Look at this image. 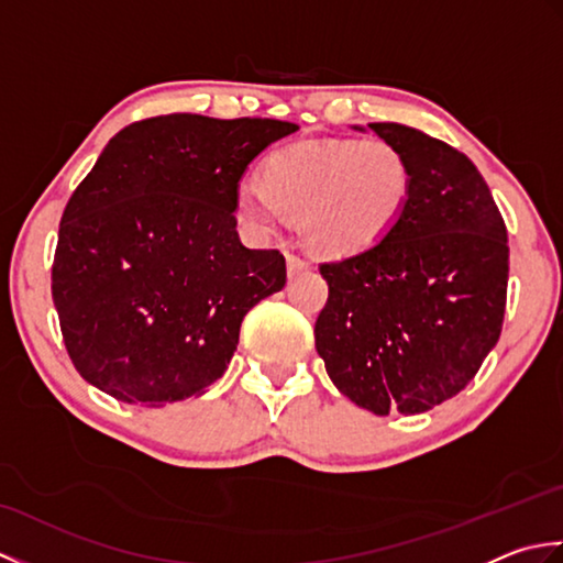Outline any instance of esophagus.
<instances>
[{"instance_id": "esophagus-1", "label": "esophagus", "mask_w": 563, "mask_h": 563, "mask_svg": "<svg viewBox=\"0 0 563 563\" xmlns=\"http://www.w3.org/2000/svg\"><path fill=\"white\" fill-rule=\"evenodd\" d=\"M285 261H288V275H297V273H302L307 268V261H302L300 256H295V254H288V256H285Z\"/></svg>"}]
</instances>
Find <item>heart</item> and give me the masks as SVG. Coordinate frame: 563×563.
I'll return each mask as SVG.
<instances>
[{
	"mask_svg": "<svg viewBox=\"0 0 563 563\" xmlns=\"http://www.w3.org/2000/svg\"><path fill=\"white\" fill-rule=\"evenodd\" d=\"M413 169L387 140H309L275 150L258 178L236 186V210L256 234L285 212L300 214L305 242L319 254L353 256L377 246L404 218Z\"/></svg>",
	"mask_w": 563,
	"mask_h": 563,
	"instance_id": "b5f03b06",
	"label": "heart"
}]
</instances>
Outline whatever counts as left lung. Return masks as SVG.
<instances>
[{
	"mask_svg": "<svg viewBox=\"0 0 563 563\" xmlns=\"http://www.w3.org/2000/svg\"><path fill=\"white\" fill-rule=\"evenodd\" d=\"M369 130L409 159L413 194L377 246L321 263L329 300L314 341L353 404L411 416L460 394L498 343L508 232L470 157L409 125Z\"/></svg>",
	"mask_w": 563,
	"mask_h": 563,
	"instance_id": "left-lung-1",
	"label": "left lung"
}]
</instances>
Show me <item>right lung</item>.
Masks as SVG:
<instances>
[{
    "label": "right lung",
    "instance_id": "add662e5",
    "mask_svg": "<svg viewBox=\"0 0 563 563\" xmlns=\"http://www.w3.org/2000/svg\"><path fill=\"white\" fill-rule=\"evenodd\" d=\"M295 123L172 113L109 140L59 220L53 302L77 373L164 406L224 375L242 319L283 290L285 258L236 234L246 166Z\"/></svg>",
    "mask_w": 563,
    "mask_h": 563
}]
</instances>
